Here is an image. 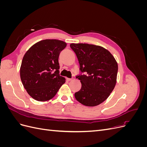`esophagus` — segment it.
I'll list each match as a JSON object with an SVG mask.
<instances>
[{
  "instance_id": "1",
  "label": "esophagus",
  "mask_w": 147,
  "mask_h": 147,
  "mask_svg": "<svg viewBox=\"0 0 147 147\" xmlns=\"http://www.w3.org/2000/svg\"><path fill=\"white\" fill-rule=\"evenodd\" d=\"M66 80H67V81H71V80H72V78H66Z\"/></svg>"
}]
</instances>
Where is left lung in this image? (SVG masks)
Listing matches in <instances>:
<instances>
[{
	"mask_svg": "<svg viewBox=\"0 0 147 147\" xmlns=\"http://www.w3.org/2000/svg\"><path fill=\"white\" fill-rule=\"evenodd\" d=\"M77 55L80 70L86 75L77 76L82 83L75 97L82 104L94 107L105 101L117 83L118 64L105 48L88 43H71Z\"/></svg>",
	"mask_w": 147,
	"mask_h": 147,
	"instance_id": "obj_1",
	"label": "left lung"
}]
</instances>
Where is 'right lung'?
<instances>
[{"label": "right lung", "instance_id": "1", "mask_svg": "<svg viewBox=\"0 0 147 147\" xmlns=\"http://www.w3.org/2000/svg\"><path fill=\"white\" fill-rule=\"evenodd\" d=\"M66 45L65 42L59 40H43L25 53L20 77L26 91L35 100H50L65 82V78L59 74L58 58Z\"/></svg>", "mask_w": 147, "mask_h": 147}]
</instances>
